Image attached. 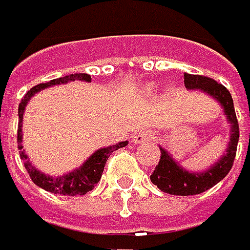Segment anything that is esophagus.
Here are the masks:
<instances>
[{
  "instance_id": "esophagus-1",
  "label": "esophagus",
  "mask_w": 250,
  "mask_h": 250,
  "mask_svg": "<svg viewBox=\"0 0 250 250\" xmlns=\"http://www.w3.org/2000/svg\"><path fill=\"white\" fill-rule=\"evenodd\" d=\"M152 141V134L149 131H139L132 136L134 144H142V142H149Z\"/></svg>"
}]
</instances>
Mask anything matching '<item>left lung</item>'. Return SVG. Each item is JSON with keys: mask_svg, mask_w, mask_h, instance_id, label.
Instances as JSON below:
<instances>
[{"mask_svg": "<svg viewBox=\"0 0 250 250\" xmlns=\"http://www.w3.org/2000/svg\"><path fill=\"white\" fill-rule=\"evenodd\" d=\"M184 78L188 91H201L221 105L223 115L226 116L229 124V142L221 158L205 170H188L172 156L168 149L159 145L161 159L151 175L152 184L165 193L178 196L198 195L221 182L233 165L239 141V125L230 92L223 85L208 77L185 74Z\"/></svg>", "mask_w": 250, "mask_h": 250, "instance_id": "obj_1", "label": "left lung"}]
</instances>
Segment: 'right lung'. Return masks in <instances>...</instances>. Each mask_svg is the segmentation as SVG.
Listing matches in <instances>:
<instances>
[{"instance_id":"obj_1","label":"right lung","mask_w":250,"mask_h":250,"mask_svg":"<svg viewBox=\"0 0 250 250\" xmlns=\"http://www.w3.org/2000/svg\"><path fill=\"white\" fill-rule=\"evenodd\" d=\"M72 81H83V82H91V75L88 74H71V75H65L61 78L40 83L34 88H31L25 94V97L22 98L20 106H18V149H20V156L24 161V167L28 170L32 182L37 187L42 188L45 190L51 192V193H60V195H69V196H75V195H85L86 192L92 190L94 187L97 185L102 176L104 167L106 164V159L109 158V155L119 148H124L128 145V141H122L118 142L115 145H109V146H104L99 148L94 152L86 161L82 162V165L72 169L71 172H66L63 175L58 176H51L48 173H44L42 170L34 167V164L31 162L29 156L25 153V149H22V119H24V112L27 108L29 99L32 98L35 94L41 92L42 89L55 86V85H62L68 83Z\"/></svg>"}]
</instances>
